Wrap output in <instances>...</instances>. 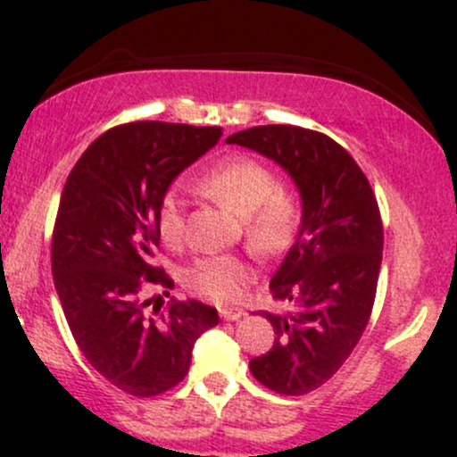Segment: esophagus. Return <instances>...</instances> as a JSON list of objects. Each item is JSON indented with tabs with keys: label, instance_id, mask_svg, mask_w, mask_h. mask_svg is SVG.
<instances>
[{
	"label": "esophagus",
	"instance_id": "34e87169",
	"mask_svg": "<svg viewBox=\"0 0 457 457\" xmlns=\"http://www.w3.org/2000/svg\"><path fill=\"white\" fill-rule=\"evenodd\" d=\"M219 313H221L223 320H228V322H236V320H240L245 316V309H238V307H221L219 309Z\"/></svg>",
	"mask_w": 457,
	"mask_h": 457
}]
</instances>
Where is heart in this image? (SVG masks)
<instances>
[{
  "label": "heart",
  "instance_id": "b5f03b06",
  "mask_svg": "<svg viewBox=\"0 0 457 457\" xmlns=\"http://www.w3.org/2000/svg\"><path fill=\"white\" fill-rule=\"evenodd\" d=\"M199 188L245 217L251 249L262 255L281 253L292 243L298 225V204L279 188L275 174L253 156L236 154L219 161L199 178ZM156 225L162 243L178 246L185 238V197L170 191L162 197ZM253 281L249 262L236 253H212L188 266L185 283L193 295L228 305L238 303Z\"/></svg>",
  "mask_w": 457,
  "mask_h": 457
}]
</instances>
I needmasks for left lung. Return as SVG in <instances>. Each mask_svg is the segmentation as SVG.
<instances>
[{"instance_id": "1", "label": "left lung", "mask_w": 457, "mask_h": 457, "mask_svg": "<svg viewBox=\"0 0 457 457\" xmlns=\"http://www.w3.org/2000/svg\"><path fill=\"white\" fill-rule=\"evenodd\" d=\"M228 144L277 162L301 195L296 240L270 279L290 309L262 313L277 339L249 370L270 391L305 395L333 378L367 327L382 262L378 204L353 156L316 130L270 124Z\"/></svg>"}]
</instances>
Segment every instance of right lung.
Returning <instances> with one entry per match:
<instances>
[{
  "mask_svg": "<svg viewBox=\"0 0 457 457\" xmlns=\"http://www.w3.org/2000/svg\"><path fill=\"white\" fill-rule=\"evenodd\" d=\"M219 127L130 122L103 133L68 176L57 211L51 270L72 337L98 374L137 397L187 376L197 337L217 309L170 301L145 312V286L171 287L152 264L162 197L188 165L217 145Z\"/></svg>",
  "mask_w": 457,
  "mask_h": 457,
  "instance_id": "obj_1",
  "label": "right lung"
}]
</instances>
